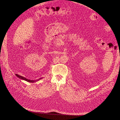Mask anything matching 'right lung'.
<instances>
[{
  "mask_svg": "<svg viewBox=\"0 0 120 120\" xmlns=\"http://www.w3.org/2000/svg\"><path fill=\"white\" fill-rule=\"evenodd\" d=\"M16 76L18 78H20V79L24 80H25V81H27V82H30V83H34V82H37V81H39V80H40V79H41L42 78H39V79H37V80H31L28 79H27V78H25V77H23V76H20V75H17V74H16Z\"/></svg>",
  "mask_w": 120,
  "mask_h": 120,
  "instance_id": "1",
  "label": "right lung"
}]
</instances>
